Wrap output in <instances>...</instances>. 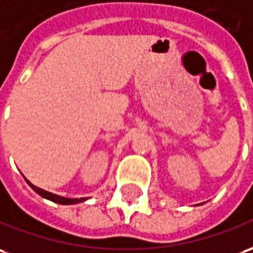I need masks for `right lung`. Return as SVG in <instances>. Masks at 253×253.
Returning a JSON list of instances; mask_svg holds the SVG:
<instances>
[{
	"mask_svg": "<svg viewBox=\"0 0 253 253\" xmlns=\"http://www.w3.org/2000/svg\"><path fill=\"white\" fill-rule=\"evenodd\" d=\"M26 179V178H24ZM27 181V179H26ZM27 183L31 186L33 190H35L37 193L42 196L43 199H47V200L53 201V203H57V204H63V206H71V204H78V203H84L87 199L86 197H81V199H67V197H61V196H57V194H53L50 192H46V190H43V189L38 188V186H35L33 185L31 182L27 181Z\"/></svg>",
	"mask_w": 253,
	"mask_h": 253,
	"instance_id": "add662e5",
	"label": "right lung"
}]
</instances>
